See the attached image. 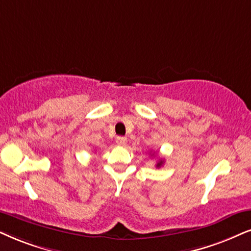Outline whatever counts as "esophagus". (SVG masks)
<instances>
[{
	"label": "esophagus",
	"instance_id": "34e87169",
	"mask_svg": "<svg viewBox=\"0 0 251 251\" xmlns=\"http://www.w3.org/2000/svg\"><path fill=\"white\" fill-rule=\"evenodd\" d=\"M126 141H127V139H126L125 136H118V138H117V140H116L117 145L120 146V147H124V146L126 145Z\"/></svg>",
	"mask_w": 251,
	"mask_h": 251
}]
</instances>
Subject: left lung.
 Instances as JSON below:
<instances>
[{
  "label": "left lung",
  "mask_w": 251,
  "mask_h": 251,
  "mask_svg": "<svg viewBox=\"0 0 251 251\" xmlns=\"http://www.w3.org/2000/svg\"><path fill=\"white\" fill-rule=\"evenodd\" d=\"M163 162H164V161L162 160V158H161V160L160 161H158V162H157V164H156V167L157 168H160L161 166H162V164H163Z\"/></svg>",
  "instance_id": "left-lung-1"
}]
</instances>
